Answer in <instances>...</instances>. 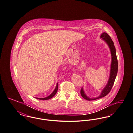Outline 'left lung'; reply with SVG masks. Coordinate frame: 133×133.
Segmentation results:
<instances>
[{
    "label": "left lung",
    "mask_w": 133,
    "mask_h": 133,
    "mask_svg": "<svg viewBox=\"0 0 133 133\" xmlns=\"http://www.w3.org/2000/svg\"><path fill=\"white\" fill-rule=\"evenodd\" d=\"M101 38H102V40L105 41L106 43L108 44L111 51V56H112V62L111 64L110 75L109 80L107 84L105 87L103 89L101 93V95L98 97H97L96 98H90L86 96V95L85 94L83 90V88H81V95L84 99L87 101L96 100L97 99L103 97L107 95L113 87V85L117 77V73L118 62L117 59L116 48L114 46V43L113 42V40H112L111 37L109 36V35L106 32H103L101 35Z\"/></svg>",
    "instance_id": "1"
}]
</instances>
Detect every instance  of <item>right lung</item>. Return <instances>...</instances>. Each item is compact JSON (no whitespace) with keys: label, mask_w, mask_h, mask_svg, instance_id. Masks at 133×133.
<instances>
[{"label":"right lung","mask_w":133,"mask_h":133,"mask_svg":"<svg viewBox=\"0 0 133 133\" xmlns=\"http://www.w3.org/2000/svg\"><path fill=\"white\" fill-rule=\"evenodd\" d=\"M58 83H57L56 87L55 88V89L52 92V93L50 96H49L48 97H46L44 98H37V97H36V98L37 99H40V100H47V99H49L52 98V97L55 96V95L56 94V92L57 91V89H58Z\"/></svg>","instance_id":"add662e5"}]
</instances>
